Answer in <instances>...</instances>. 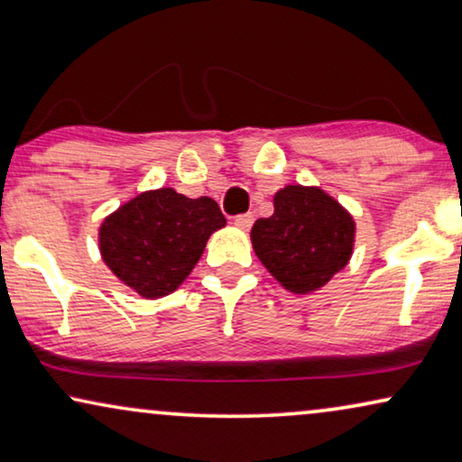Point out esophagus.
I'll return each mask as SVG.
<instances>
[{
	"mask_svg": "<svg viewBox=\"0 0 462 462\" xmlns=\"http://www.w3.org/2000/svg\"><path fill=\"white\" fill-rule=\"evenodd\" d=\"M252 223H254V217H252L250 212L239 214V217H236V225L239 226V229H244V231H248L250 226H252Z\"/></svg>",
	"mask_w": 462,
	"mask_h": 462,
	"instance_id": "34e87169",
	"label": "esophagus"
}]
</instances>
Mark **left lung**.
Instances as JSON below:
<instances>
[{"label":"left lung","instance_id":"1","mask_svg":"<svg viewBox=\"0 0 462 462\" xmlns=\"http://www.w3.org/2000/svg\"><path fill=\"white\" fill-rule=\"evenodd\" d=\"M275 212L252 226L256 256L283 288L309 294L349 263L356 223L318 187L288 185L273 198Z\"/></svg>","mask_w":462,"mask_h":462}]
</instances>
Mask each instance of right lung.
I'll return each instance as SVG.
<instances>
[{
  "label": "right lung",
  "instance_id": "1",
  "mask_svg": "<svg viewBox=\"0 0 462 462\" xmlns=\"http://www.w3.org/2000/svg\"><path fill=\"white\" fill-rule=\"evenodd\" d=\"M225 225L214 199L155 189L105 218L98 233L100 254L125 286L144 299H160L187 280L208 237Z\"/></svg>",
  "mask_w": 462,
  "mask_h": 462
}]
</instances>
